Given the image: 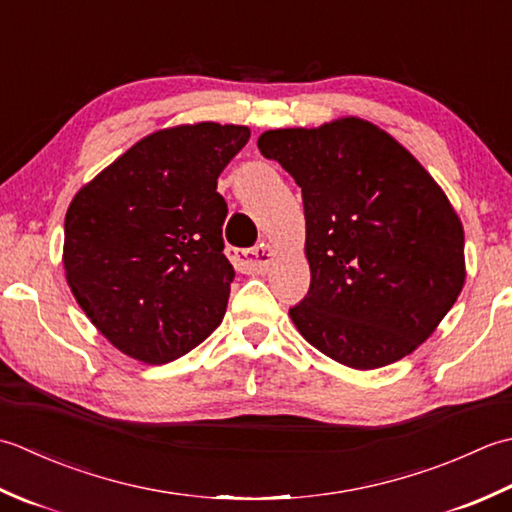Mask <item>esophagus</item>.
Listing matches in <instances>:
<instances>
[{"instance_id":"obj_1","label":"esophagus","mask_w":512,"mask_h":512,"mask_svg":"<svg viewBox=\"0 0 512 512\" xmlns=\"http://www.w3.org/2000/svg\"><path fill=\"white\" fill-rule=\"evenodd\" d=\"M227 256L232 260L236 269L245 271V274H258V271H265L271 260H274V249L269 243H260L252 249H227Z\"/></svg>"}]
</instances>
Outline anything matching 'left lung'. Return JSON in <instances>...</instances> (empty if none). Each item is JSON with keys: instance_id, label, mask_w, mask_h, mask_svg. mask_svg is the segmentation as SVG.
Returning a JSON list of instances; mask_svg holds the SVG:
<instances>
[{"instance_id": "obj_1", "label": "left lung", "mask_w": 512, "mask_h": 512, "mask_svg": "<svg viewBox=\"0 0 512 512\" xmlns=\"http://www.w3.org/2000/svg\"><path fill=\"white\" fill-rule=\"evenodd\" d=\"M258 150L302 190L311 285L289 309L300 336L351 369L409 356L466 278L464 229L442 187L358 117L267 130Z\"/></svg>"}]
</instances>
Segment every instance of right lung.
Masks as SVG:
<instances>
[{
    "mask_svg": "<svg viewBox=\"0 0 512 512\" xmlns=\"http://www.w3.org/2000/svg\"><path fill=\"white\" fill-rule=\"evenodd\" d=\"M247 141V125L212 121L152 132L72 198L66 280L125 356L172 362L221 325L234 267L216 181Z\"/></svg>",
    "mask_w": 512,
    "mask_h": 512,
    "instance_id": "obj_1",
    "label": "right lung"
}]
</instances>
